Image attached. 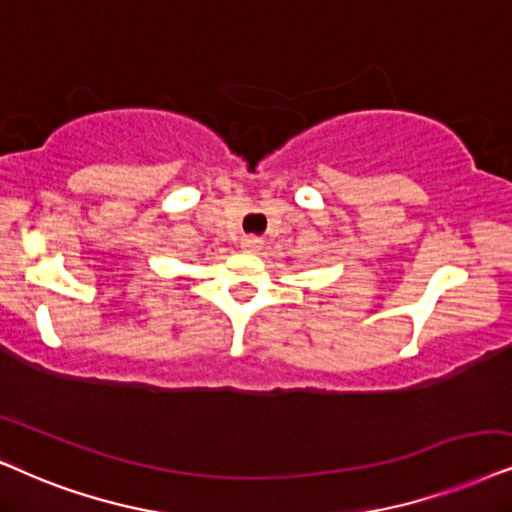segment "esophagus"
<instances>
[{
	"label": "esophagus",
	"instance_id": "34e87169",
	"mask_svg": "<svg viewBox=\"0 0 512 512\" xmlns=\"http://www.w3.org/2000/svg\"><path fill=\"white\" fill-rule=\"evenodd\" d=\"M241 250H245V252H257V250H260V238L245 236L243 241H241Z\"/></svg>",
	"mask_w": 512,
	"mask_h": 512
}]
</instances>
